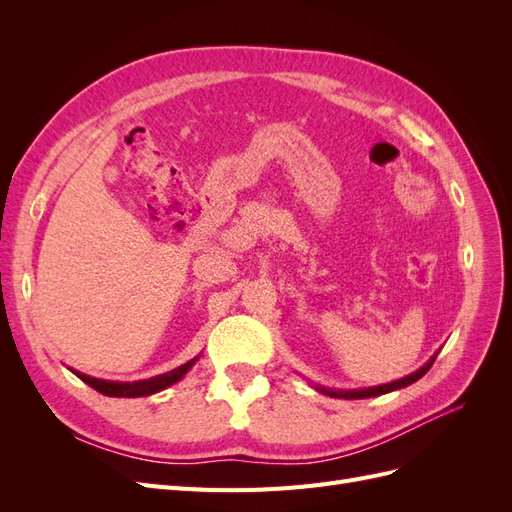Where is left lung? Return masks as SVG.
<instances>
[{
	"label": "left lung",
	"mask_w": 512,
	"mask_h": 512,
	"mask_svg": "<svg viewBox=\"0 0 512 512\" xmlns=\"http://www.w3.org/2000/svg\"><path fill=\"white\" fill-rule=\"evenodd\" d=\"M433 361H436V356H433V359L425 365V367H421L418 371H414V374H410V376H406V378H401V380H395V382H391V384H382V386H374V389H363V391H327V389H320V393H324V395H331V397H339V399H365V397H378V395H384V393H391V391H395V389H404V386H408V384H412V382H416L418 378H423L427 371H429V367L433 365Z\"/></svg>",
	"instance_id": "1"
}]
</instances>
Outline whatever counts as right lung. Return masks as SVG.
<instances>
[{"instance_id":"add662e5","label":"right lung","mask_w":512,"mask_h":512,"mask_svg":"<svg viewBox=\"0 0 512 512\" xmlns=\"http://www.w3.org/2000/svg\"><path fill=\"white\" fill-rule=\"evenodd\" d=\"M194 361L196 359L175 367L173 371H166V374L153 376L147 380H138V382H108V380L89 378V376L81 374V371H74V374L79 376L85 384H89L91 389H96L98 393L108 395V397H147V395H153V393L166 389V386H170V384L179 382L185 376V371L194 365Z\"/></svg>"}]
</instances>
